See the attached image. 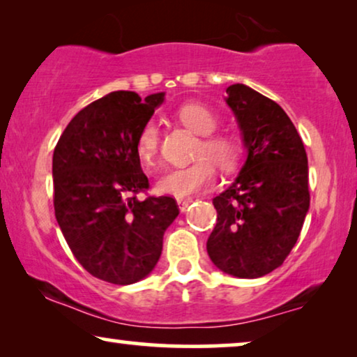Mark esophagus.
I'll return each mask as SVG.
<instances>
[{
    "instance_id": "34e87169",
    "label": "esophagus",
    "mask_w": 357,
    "mask_h": 357,
    "mask_svg": "<svg viewBox=\"0 0 357 357\" xmlns=\"http://www.w3.org/2000/svg\"><path fill=\"white\" fill-rule=\"evenodd\" d=\"M190 203H192V199H182V198H180V199H177V204H178V209H180V211H185V209H187L188 206H190Z\"/></svg>"
}]
</instances>
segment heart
Returning <instances> with one entry per match:
<instances>
[{"instance_id":"obj_1","label":"heart","mask_w":357,"mask_h":357,"mask_svg":"<svg viewBox=\"0 0 357 357\" xmlns=\"http://www.w3.org/2000/svg\"><path fill=\"white\" fill-rule=\"evenodd\" d=\"M180 123L197 135H202V143L197 148V162L187 167L170 169L158 180V192L174 198H188L199 190L209 187L216 178V169L232 170L241 159V146L232 135L213 133L218 128V116L203 104H185L177 110ZM159 128L149 121L139 130L136 138V154L146 165H151L159 153Z\"/></svg>"}]
</instances>
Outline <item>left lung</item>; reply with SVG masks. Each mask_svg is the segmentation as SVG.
<instances>
[{"label":"left lung","mask_w":357,"mask_h":357,"mask_svg":"<svg viewBox=\"0 0 357 357\" xmlns=\"http://www.w3.org/2000/svg\"><path fill=\"white\" fill-rule=\"evenodd\" d=\"M247 159L227 190L213 198L218 222L206 242L219 270L265 276L282 265L310 206L309 164L299 133L275 100L245 84L227 89Z\"/></svg>","instance_id":"1"}]
</instances>
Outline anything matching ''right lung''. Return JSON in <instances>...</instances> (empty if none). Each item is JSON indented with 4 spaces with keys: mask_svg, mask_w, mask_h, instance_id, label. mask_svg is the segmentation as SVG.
Masks as SVG:
<instances>
[{
    "mask_svg": "<svg viewBox=\"0 0 357 357\" xmlns=\"http://www.w3.org/2000/svg\"><path fill=\"white\" fill-rule=\"evenodd\" d=\"M164 96L110 92L77 112L53 151L58 226L82 268L112 284H133L154 270L178 216L172 197L136 198L149 188L136 138Z\"/></svg>",
    "mask_w": 357,
    "mask_h": 357,
    "instance_id": "1",
    "label": "right lung"
}]
</instances>
